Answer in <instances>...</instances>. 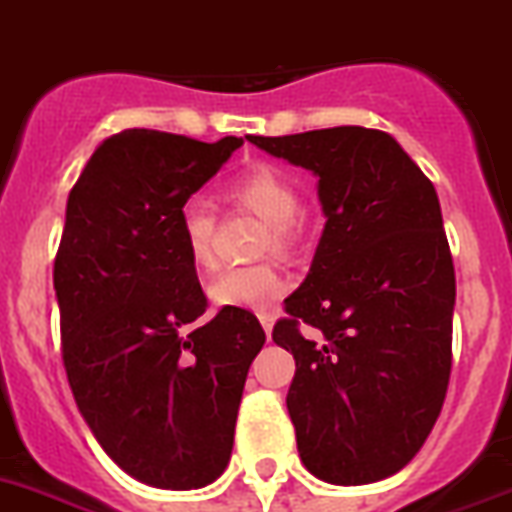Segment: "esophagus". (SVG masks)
Segmentation results:
<instances>
[{
    "label": "esophagus",
    "mask_w": 512,
    "mask_h": 512,
    "mask_svg": "<svg viewBox=\"0 0 512 512\" xmlns=\"http://www.w3.org/2000/svg\"><path fill=\"white\" fill-rule=\"evenodd\" d=\"M260 325H263V330H265V336L270 338V333H273V322H276V315H273V312H260Z\"/></svg>",
    "instance_id": "1"
}]
</instances>
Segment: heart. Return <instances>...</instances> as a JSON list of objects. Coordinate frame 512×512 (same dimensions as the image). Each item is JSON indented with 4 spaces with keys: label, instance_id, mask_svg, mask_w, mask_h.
I'll list each match as a JSON object with an SVG mask.
<instances>
[{
    "label": "heart",
    "instance_id": "obj_1",
    "mask_svg": "<svg viewBox=\"0 0 512 512\" xmlns=\"http://www.w3.org/2000/svg\"><path fill=\"white\" fill-rule=\"evenodd\" d=\"M236 203L252 210L270 226V247L286 252L296 239V218L302 210L299 190L289 176L278 169L257 166L242 174L231 187ZM179 231L195 268L210 265V236L213 213L203 200H187L179 208ZM286 291V281L273 265H247V268L221 270L208 286V299L218 309H268Z\"/></svg>",
    "mask_w": 512,
    "mask_h": 512
}]
</instances>
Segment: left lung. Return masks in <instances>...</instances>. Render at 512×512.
<instances>
[{
    "label": "left lung",
    "instance_id": "left-lung-1",
    "mask_svg": "<svg viewBox=\"0 0 512 512\" xmlns=\"http://www.w3.org/2000/svg\"><path fill=\"white\" fill-rule=\"evenodd\" d=\"M247 140L312 171L325 216L283 302L291 317L273 328L296 359L286 406L299 458L328 484L388 479L419 453L450 380L455 270L435 187L388 132Z\"/></svg>",
    "mask_w": 512,
    "mask_h": 512
}]
</instances>
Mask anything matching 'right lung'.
<instances>
[{
    "instance_id": "obj_1",
    "label": "right lung",
    "mask_w": 512,
    "mask_h": 512,
    "mask_svg": "<svg viewBox=\"0 0 512 512\" xmlns=\"http://www.w3.org/2000/svg\"><path fill=\"white\" fill-rule=\"evenodd\" d=\"M242 143L124 130L67 197L54 291L72 395L111 461L150 487L200 489L223 474L265 343L249 309L192 328L208 302L179 231V208Z\"/></svg>"
}]
</instances>
